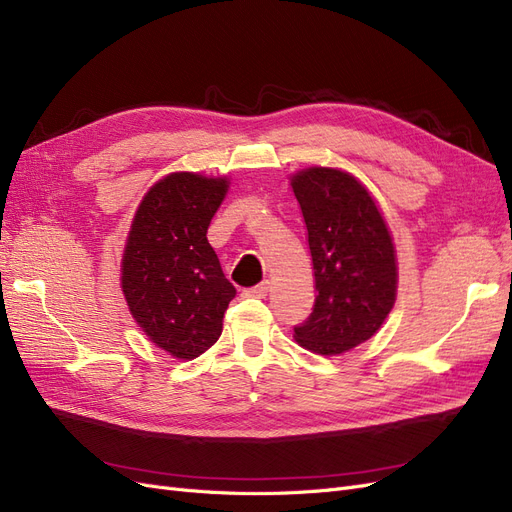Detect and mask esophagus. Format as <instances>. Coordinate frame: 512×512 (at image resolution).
<instances>
[{
    "label": "esophagus",
    "mask_w": 512,
    "mask_h": 512,
    "mask_svg": "<svg viewBox=\"0 0 512 512\" xmlns=\"http://www.w3.org/2000/svg\"><path fill=\"white\" fill-rule=\"evenodd\" d=\"M268 293H270V283H268V280H263V283H259V285L244 291L246 298H266Z\"/></svg>",
    "instance_id": "34e87169"
}]
</instances>
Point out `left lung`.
<instances>
[{"instance_id":"left-lung-1","label":"left lung","mask_w":512,"mask_h":512,"mask_svg":"<svg viewBox=\"0 0 512 512\" xmlns=\"http://www.w3.org/2000/svg\"><path fill=\"white\" fill-rule=\"evenodd\" d=\"M315 270L310 317L295 340L319 355H340L366 342L395 302L398 268L385 225L366 187L334 168H308L291 178Z\"/></svg>"}]
</instances>
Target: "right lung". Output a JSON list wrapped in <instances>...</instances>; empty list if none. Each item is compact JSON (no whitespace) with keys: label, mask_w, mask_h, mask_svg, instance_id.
<instances>
[{"label":"right lung","mask_w":512,"mask_h":512,"mask_svg":"<svg viewBox=\"0 0 512 512\" xmlns=\"http://www.w3.org/2000/svg\"><path fill=\"white\" fill-rule=\"evenodd\" d=\"M225 178L170 174L146 193L123 253L121 285L131 315L159 349L193 359L219 340L236 298L208 225L227 193Z\"/></svg>","instance_id":"add662e5"}]
</instances>
